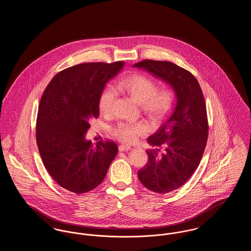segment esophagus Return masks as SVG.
I'll return each mask as SVG.
<instances>
[{
	"mask_svg": "<svg viewBox=\"0 0 251 251\" xmlns=\"http://www.w3.org/2000/svg\"><path fill=\"white\" fill-rule=\"evenodd\" d=\"M131 148L130 146H125V145H120V147H119V150H120V151H130Z\"/></svg>",
	"mask_w": 251,
	"mask_h": 251,
	"instance_id": "1",
	"label": "esophagus"
}]
</instances>
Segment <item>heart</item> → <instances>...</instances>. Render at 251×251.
Segmentation results:
<instances>
[{"label": "heart", "mask_w": 251, "mask_h": 251, "mask_svg": "<svg viewBox=\"0 0 251 251\" xmlns=\"http://www.w3.org/2000/svg\"><path fill=\"white\" fill-rule=\"evenodd\" d=\"M119 89L128 93L142 103L144 112L154 120L163 118L170 110L173 102V94L167 89H158L155 81L143 74H131L121 80ZM116 92L113 87H105L99 99V109L101 114L110 113ZM151 131L150 125L145 121L136 123L120 122L114 129L113 133L120 141L131 143L140 135Z\"/></svg>", "instance_id": "b5f03b06"}]
</instances>
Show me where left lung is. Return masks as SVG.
<instances>
[{
  "instance_id": "obj_1",
  "label": "left lung",
  "mask_w": 251,
  "mask_h": 251,
  "mask_svg": "<svg viewBox=\"0 0 251 251\" xmlns=\"http://www.w3.org/2000/svg\"><path fill=\"white\" fill-rule=\"evenodd\" d=\"M169 84L176 97L175 107L155 133L148 138L149 163L138 171L144 186L167 194L182 186L199 167L208 138V120L201 88L191 72L168 61L144 60L133 65Z\"/></svg>"
}]
</instances>
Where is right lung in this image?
Here are the masks:
<instances>
[{
  "label": "right lung",
  "mask_w": 251,
  "mask_h": 251,
  "mask_svg": "<svg viewBox=\"0 0 251 251\" xmlns=\"http://www.w3.org/2000/svg\"><path fill=\"white\" fill-rule=\"evenodd\" d=\"M124 62L84 63L57 73L41 97L36 143L49 174L61 187L82 194L105 178L118 154L117 144L92 146L85 139L89 121L100 114L99 99Z\"/></svg>",
  "instance_id": "1"
}]
</instances>
